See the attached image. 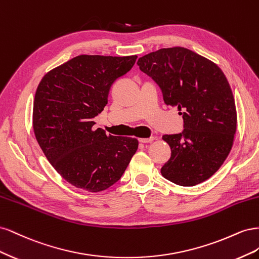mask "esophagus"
Wrapping results in <instances>:
<instances>
[{"label": "esophagus", "instance_id": "obj_1", "mask_svg": "<svg viewBox=\"0 0 259 259\" xmlns=\"http://www.w3.org/2000/svg\"><path fill=\"white\" fill-rule=\"evenodd\" d=\"M155 138L154 137H149V138H139V142L143 143V144H148V143H151L153 142Z\"/></svg>", "mask_w": 259, "mask_h": 259}]
</instances>
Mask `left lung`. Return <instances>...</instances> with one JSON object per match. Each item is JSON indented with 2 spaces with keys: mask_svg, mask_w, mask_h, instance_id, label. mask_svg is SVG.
<instances>
[{
  "mask_svg": "<svg viewBox=\"0 0 259 259\" xmlns=\"http://www.w3.org/2000/svg\"><path fill=\"white\" fill-rule=\"evenodd\" d=\"M137 65L160 86L165 105L177 107L184 119L183 133L162 137L171 151L162 176L184 187L205 182L230 153L237 131L226 75L215 62L180 46L145 55Z\"/></svg>",
  "mask_w": 259,
  "mask_h": 259,
  "instance_id": "left-lung-1",
  "label": "left lung"
}]
</instances>
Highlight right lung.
Wrapping results in <instances>:
<instances>
[{
    "mask_svg": "<svg viewBox=\"0 0 259 259\" xmlns=\"http://www.w3.org/2000/svg\"><path fill=\"white\" fill-rule=\"evenodd\" d=\"M136 59V55H80L51 70L37 86L32 113L35 138L57 173L79 189H108L137 151L136 138L107 135L93 127V119L108 104L112 84Z\"/></svg>",
    "mask_w": 259,
    "mask_h": 259,
    "instance_id": "add662e5",
    "label": "right lung"
}]
</instances>
